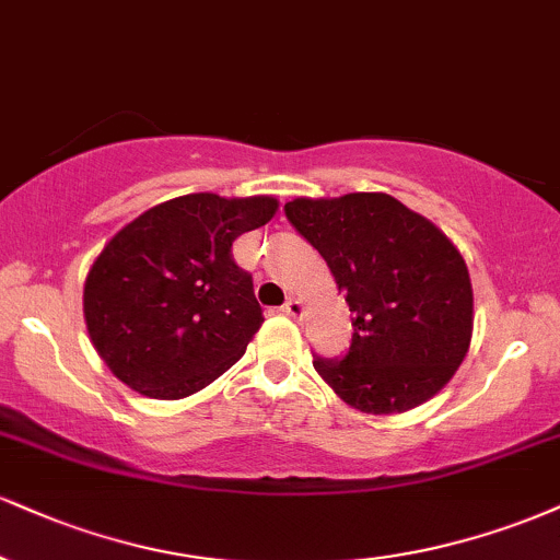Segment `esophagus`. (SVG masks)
I'll return each instance as SVG.
<instances>
[{"label":"esophagus","instance_id":"esophagus-1","mask_svg":"<svg viewBox=\"0 0 560 560\" xmlns=\"http://www.w3.org/2000/svg\"><path fill=\"white\" fill-rule=\"evenodd\" d=\"M281 313L289 315V318H302V313H305V305H302L300 300H287L284 307H281Z\"/></svg>","mask_w":560,"mask_h":560}]
</instances>
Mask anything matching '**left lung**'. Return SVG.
Returning <instances> with one entry per match:
<instances>
[{
	"label": "left lung",
	"instance_id": "8db88e82",
	"mask_svg": "<svg viewBox=\"0 0 560 560\" xmlns=\"http://www.w3.org/2000/svg\"><path fill=\"white\" fill-rule=\"evenodd\" d=\"M284 211L354 313L349 352L313 360L320 378L368 415L433 399L472 341V281L454 242L386 192L294 198Z\"/></svg>",
	"mask_w": 560,
	"mask_h": 560
}]
</instances>
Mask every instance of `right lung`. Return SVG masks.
I'll use <instances>...</instances> for the list:
<instances>
[{
    "label": "right lung",
    "instance_id": "add662e5",
    "mask_svg": "<svg viewBox=\"0 0 560 560\" xmlns=\"http://www.w3.org/2000/svg\"><path fill=\"white\" fill-rule=\"evenodd\" d=\"M279 211L271 195L192 192L148 208L106 242L85 276L88 336L106 368L151 399H185L224 375L262 310L232 242Z\"/></svg>",
    "mask_w": 560,
    "mask_h": 560
}]
</instances>
